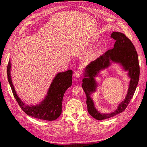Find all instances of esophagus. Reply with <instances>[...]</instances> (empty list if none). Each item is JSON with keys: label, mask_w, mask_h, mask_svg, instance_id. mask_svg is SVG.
I'll use <instances>...</instances> for the list:
<instances>
[{"label": "esophagus", "mask_w": 147, "mask_h": 147, "mask_svg": "<svg viewBox=\"0 0 147 147\" xmlns=\"http://www.w3.org/2000/svg\"><path fill=\"white\" fill-rule=\"evenodd\" d=\"M81 71L80 70H78L74 73V76L77 78H79L81 76Z\"/></svg>", "instance_id": "esophagus-1"}]
</instances>
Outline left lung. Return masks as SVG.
<instances>
[{
	"mask_svg": "<svg viewBox=\"0 0 147 147\" xmlns=\"http://www.w3.org/2000/svg\"><path fill=\"white\" fill-rule=\"evenodd\" d=\"M111 37L116 40L114 48L108 50L95 60L91 62L86 67L84 78L82 84V89L87 96V105L88 113L95 119L102 120L112 117L123 112L128 106L136 90L140 77V66L136 48L131 41L124 34L113 32ZM110 61L120 63L125 70L129 71L128 75L131 78L127 96L118 107L111 114L99 113L94 108L93 102L90 97V94L95 90L97 86L93 77L100 69L107 67Z\"/></svg>",
	"mask_w": 147,
	"mask_h": 147,
	"instance_id": "8db88e82",
	"label": "left lung"
}]
</instances>
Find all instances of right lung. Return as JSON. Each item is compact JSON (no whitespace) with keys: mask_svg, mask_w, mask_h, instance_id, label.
<instances>
[{"mask_svg":"<svg viewBox=\"0 0 147 147\" xmlns=\"http://www.w3.org/2000/svg\"><path fill=\"white\" fill-rule=\"evenodd\" d=\"M11 62L7 65V78L13 95L20 107L28 116L48 121L57 119L61 113V105L64 94L72 84L71 70L59 73L54 78L50 86L45 98L39 105L35 106L26 105L17 95L11 78Z\"/></svg>","mask_w":147,"mask_h":147,"instance_id":"right-lung-1","label":"right lung"}]
</instances>
